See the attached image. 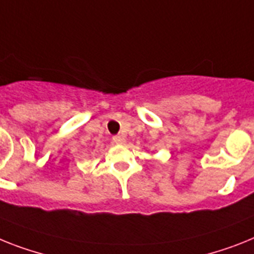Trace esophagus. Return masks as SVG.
<instances>
[{"label": "esophagus", "instance_id": "esophagus-1", "mask_svg": "<svg viewBox=\"0 0 254 254\" xmlns=\"http://www.w3.org/2000/svg\"><path fill=\"white\" fill-rule=\"evenodd\" d=\"M112 140H114V143H116V144L125 143V138H124L123 135H115V137L112 138Z\"/></svg>", "mask_w": 254, "mask_h": 254}]
</instances>
